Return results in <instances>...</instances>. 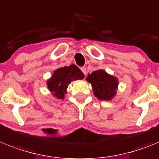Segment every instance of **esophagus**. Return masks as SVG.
<instances>
[{"instance_id": "1", "label": "esophagus", "mask_w": 159, "mask_h": 159, "mask_svg": "<svg viewBox=\"0 0 159 159\" xmlns=\"http://www.w3.org/2000/svg\"><path fill=\"white\" fill-rule=\"evenodd\" d=\"M81 71H82V73H83V74H85V76L86 75V69H85V67H81Z\"/></svg>"}]
</instances>
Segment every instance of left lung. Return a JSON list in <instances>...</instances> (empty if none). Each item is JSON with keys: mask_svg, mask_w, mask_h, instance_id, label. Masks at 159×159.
<instances>
[{"mask_svg": "<svg viewBox=\"0 0 159 159\" xmlns=\"http://www.w3.org/2000/svg\"><path fill=\"white\" fill-rule=\"evenodd\" d=\"M86 80L92 85L93 94L99 100L110 101L116 95L118 79L104 70H95L91 74H88Z\"/></svg>", "mask_w": 159, "mask_h": 159, "instance_id": "8db88e82", "label": "left lung"}]
</instances>
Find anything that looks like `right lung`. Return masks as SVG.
I'll return each mask as SVG.
<instances>
[{
    "mask_svg": "<svg viewBox=\"0 0 159 159\" xmlns=\"http://www.w3.org/2000/svg\"><path fill=\"white\" fill-rule=\"evenodd\" d=\"M85 75L78 66L71 65L57 69L47 81V87L52 94L58 99H64L69 84L75 80L83 79Z\"/></svg>",
    "mask_w": 159,
    "mask_h": 159,
    "instance_id": "right-lung-1",
    "label": "right lung"
}]
</instances>
